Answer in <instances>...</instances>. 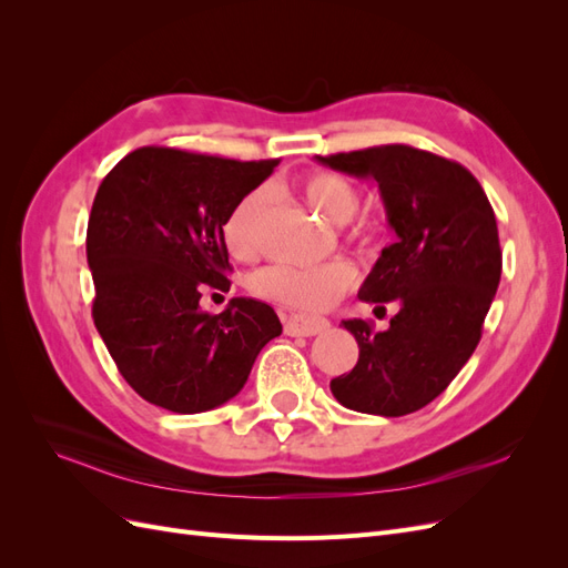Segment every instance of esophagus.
Returning <instances> with one entry per match:
<instances>
[{"mask_svg": "<svg viewBox=\"0 0 568 568\" xmlns=\"http://www.w3.org/2000/svg\"><path fill=\"white\" fill-rule=\"evenodd\" d=\"M324 329H329V320L324 317H311L298 313L284 315V332L288 336H315L322 334Z\"/></svg>", "mask_w": 568, "mask_h": 568, "instance_id": "obj_1", "label": "esophagus"}]
</instances>
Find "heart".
<instances>
[{
	"label": "heart",
	"mask_w": 568,
	"mask_h": 568,
	"mask_svg": "<svg viewBox=\"0 0 568 568\" xmlns=\"http://www.w3.org/2000/svg\"><path fill=\"white\" fill-rule=\"evenodd\" d=\"M301 189L305 201L332 225H348L359 211L357 186L338 173L317 170L303 180ZM265 201V189H251L246 196L234 203V209L222 222V239L236 261H251L257 253V220H261ZM355 280L357 270L348 261H332L313 267L277 263L253 274L251 291L263 298L294 305L298 311L317 313L326 311L346 294Z\"/></svg>",
	"instance_id": "b5f03b06"
}]
</instances>
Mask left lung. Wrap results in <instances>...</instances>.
<instances>
[{"label": "left lung", "mask_w": 568, "mask_h": 568, "mask_svg": "<svg viewBox=\"0 0 568 568\" xmlns=\"http://www.w3.org/2000/svg\"><path fill=\"white\" fill-rule=\"evenodd\" d=\"M315 161L379 184L395 242L357 296L400 305L386 332L343 320L359 357L329 388L348 409L409 415L450 386L480 341L503 274L493 205L467 168L415 146L386 144Z\"/></svg>", "instance_id": "8db88e82"}]
</instances>
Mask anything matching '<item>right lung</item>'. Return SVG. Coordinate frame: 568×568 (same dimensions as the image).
Returning <instances> with one entry per match:
<instances>
[{"label":"right lung","mask_w":568,"mask_h":568,"mask_svg":"<svg viewBox=\"0 0 568 568\" xmlns=\"http://www.w3.org/2000/svg\"><path fill=\"white\" fill-rule=\"evenodd\" d=\"M277 161H232L142 146L99 184L88 222L92 317L123 379L151 405L196 415L244 388L282 334L263 301L201 311L203 286L230 291L222 222Z\"/></svg>","instance_id":"right-lung-1"}]
</instances>
